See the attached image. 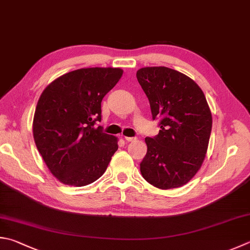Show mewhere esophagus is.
I'll use <instances>...</instances> for the list:
<instances>
[{"instance_id":"34e87169","label":"esophagus","mask_w":250,"mask_h":250,"mask_svg":"<svg viewBox=\"0 0 250 250\" xmlns=\"http://www.w3.org/2000/svg\"><path fill=\"white\" fill-rule=\"evenodd\" d=\"M124 138L126 141H135L136 139H137L136 137H124Z\"/></svg>"}]
</instances>
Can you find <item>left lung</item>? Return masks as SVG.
I'll list each match as a JSON object with an SVG mask.
<instances>
[{"label": "left lung", "mask_w": 250, "mask_h": 250, "mask_svg": "<svg viewBox=\"0 0 250 250\" xmlns=\"http://www.w3.org/2000/svg\"><path fill=\"white\" fill-rule=\"evenodd\" d=\"M152 119L160 131L145 139L147 153L141 175L160 189L185 185L199 171L208 150L212 115L200 87L175 69L153 66L137 70Z\"/></svg>", "instance_id": "left-lung-1"}]
</instances>
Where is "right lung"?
<instances>
[{"mask_svg":"<svg viewBox=\"0 0 250 250\" xmlns=\"http://www.w3.org/2000/svg\"><path fill=\"white\" fill-rule=\"evenodd\" d=\"M123 69L90 67L62 75L41 93L32 133L37 149L61 183L82 187L97 181L119 148L117 137L95 127L101 101Z\"/></svg>","mask_w":250,"mask_h":250,"instance_id":"obj_1","label":"right lung"}]
</instances>
